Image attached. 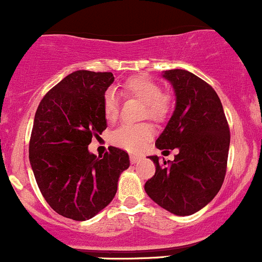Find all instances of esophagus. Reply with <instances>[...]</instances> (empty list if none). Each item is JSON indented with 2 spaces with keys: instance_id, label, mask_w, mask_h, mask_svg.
Segmentation results:
<instances>
[{
  "instance_id": "obj_1",
  "label": "esophagus",
  "mask_w": 262,
  "mask_h": 262,
  "mask_svg": "<svg viewBox=\"0 0 262 262\" xmlns=\"http://www.w3.org/2000/svg\"><path fill=\"white\" fill-rule=\"evenodd\" d=\"M139 160H140L139 155H134V154L130 155V163L132 164H136V163L139 162Z\"/></svg>"
}]
</instances>
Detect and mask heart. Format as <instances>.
<instances>
[{
	"mask_svg": "<svg viewBox=\"0 0 262 262\" xmlns=\"http://www.w3.org/2000/svg\"><path fill=\"white\" fill-rule=\"evenodd\" d=\"M122 92L125 97L137 98L144 103L143 117H148L155 123L165 122L173 108L171 98L163 93L162 85L146 76H133L124 80ZM102 108L107 122H116L119 116V100L113 91H107L104 93ZM153 126L149 123L124 124L112 134V143L118 148L136 153L144 148L146 143L153 138Z\"/></svg>",
	"mask_w": 262,
	"mask_h": 262,
	"instance_id": "1",
	"label": "heart"
}]
</instances>
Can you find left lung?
I'll list each match as a JSON object with an SVG mask.
<instances>
[{"mask_svg": "<svg viewBox=\"0 0 262 262\" xmlns=\"http://www.w3.org/2000/svg\"><path fill=\"white\" fill-rule=\"evenodd\" d=\"M173 84L177 105L158 138V149H179L173 162L155 164L144 189L165 210L185 216L214 199L226 174L230 129L219 96L210 84L184 70L165 71Z\"/></svg>", "mask_w": 262, "mask_h": 262, "instance_id": "1", "label": "left lung"}]
</instances>
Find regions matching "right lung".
<instances>
[{"label": "right lung", "instance_id": "1", "mask_svg": "<svg viewBox=\"0 0 262 262\" xmlns=\"http://www.w3.org/2000/svg\"><path fill=\"white\" fill-rule=\"evenodd\" d=\"M111 72L76 71L46 93L34 116L30 163L37 185L57 214L84 221L104 209L117 192L128 153L109 146L103 157L88 151L92 138L107 128L103 96Z\"/></svg>", "mask_w": 262, "mask_h": 262}]
</instances>
